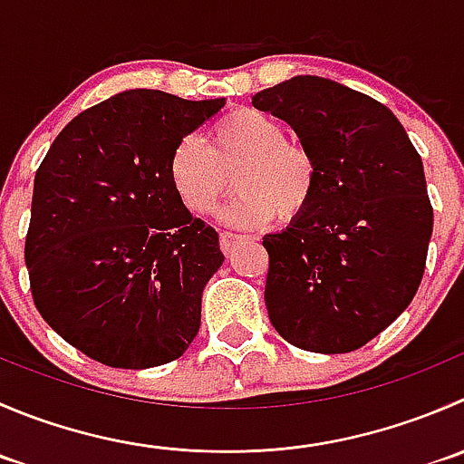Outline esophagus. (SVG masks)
Masks as SVG:
<instances>
[{"instance_id":"obj_1","label":"esophagus","mask_w":464,"mask_h":464,"mask_svg":"<svg viewBox=\"0 0 464 464\" xmlns=\"http://www.w3.org/2000/svg\"><path fill=\"white\" fill-rule=\"evenodd\" d=\"M242 240L240 233H231V231H222L219 233V246H222L224 254H228V251L236 246V242Z\"/></svg>"}]
</instances>
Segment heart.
<instances>
[{"label":"heart","mask_w":464,"mask_h":464,"mask_svg":"<svg viewBox=\"0 0 464 464\" xmlns=\"http://www.w3.org/2000/svg\"><path fill=\"white\" fill-rule=\"evenodd\" d=\"M210 147L195 133L174 142L168 174L192 215H208L231 190L240 195L222 210L236 227H263L276 215L292 222L308 210L319 183V163L301 142L285 138L281 122L256 108H236L208 129Z\"/></svg>","instance_id":"b5f03b06"}]
</instances>
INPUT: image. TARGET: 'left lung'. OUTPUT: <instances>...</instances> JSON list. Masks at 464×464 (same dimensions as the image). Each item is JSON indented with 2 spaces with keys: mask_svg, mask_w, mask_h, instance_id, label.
Masks as SVG:
<instances>
[{
  "mask_svg": "<svg viewBox=\"0 0 464 464\" xmlns=\"http://www.w3.org/2000/svg\"><path fill=\"white\" fill-rule=\"evenodd\" d=\"M254 106L285 120L319 163L308 210L263 237L269 322L305 352H356L424 276L433 206L420 154L388 106L335 81L295 76Z\"/></svg>",
  "mask_w": 464,
  "mask_h": 464,
  "instance_id": "8db88e82",
  "label": "left lung"
}]
</instances>
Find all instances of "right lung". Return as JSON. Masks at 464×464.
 <instances>
[{
    "instance_id": "add662e5",
    "label": "right lung",
    "mask_w": 464,
    "mask_h": 464,
    "mask_svg": "<svg viewBox=\"0 0 464 464\" xmlns=\"http://www.w3.org/2000/svg\"><path fill=\"white\" fill-rule=\"evenodd\" d=\"M222 106L160 90L115 94L79 112L35 172L31 296L63 340L102 365H165L199 331L201 292L224 256L218 231L174 192L168 160Z\"/></svg>"
}]
</instances>
